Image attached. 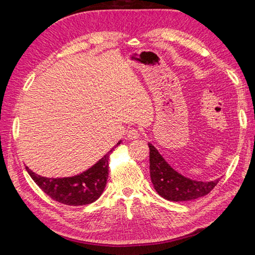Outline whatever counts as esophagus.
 I'll use <instances>...</instances> for the list:
<instances>
[{
	"mask_svg": "<svg viewBox=\"0 0 255 255\" xmlns=\"http://www.w3.org/2000/svg\"><path fill=\"white\" fill-rule=\"evenodd\" d=\"M139 131L138 129L136 128H130L129 130L127 131V138L129 140H134V139H138L139 138Z\"/></svg>",
	"mask_w": 255,
	"mask_h": 255,
	"instance_id": "34e87169",
	"label": "esophagus"
}]
</instances>
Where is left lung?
Instances as JSON below:
<instances>
[{"label": "left lung", "mask_w": 255, "mask_h": 255, "mask_svg": "<svg viewBox=\"0 0 255 255\" xmlns=\"http://www.w3.org/2000/svg\"><path fill=\"white\" fill-rule=\"evenodd\" d=\"M150 148V177L153 187L161 197L171 202H186L207 195L219 182L191 180L176 172L163 159L154 145Z\"/></svg>", "instance_id": "1"}]
</instances>
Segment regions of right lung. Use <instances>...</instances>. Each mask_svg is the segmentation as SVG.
I'll return each mask as SVG.
<instances>
[{"label":"right lung","mask_w":255,"mask_h":255,"mask_svg":"<svg viewBox=\"0 0 255 255\" xmlns=\"http://www.w3.org/2000/svg\"><path fill=\"white\" fill-rule=\"evenodd\" d=\"M121 142L122 140L93 166L78 175L52 178L38 175L28 166H26V170L37 185L53 200L70 206L88 205L95 202L104 191L108 177L110 154Z\"/></svg>","instance_id":"add662e5"}]
</instances>
